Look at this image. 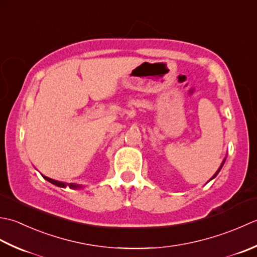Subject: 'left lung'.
<instances>
[{
  "mask_svg": "<svg viewBox=\"0 0 257 257\" xmlns=\"http://www.w3.org/2000/svg\"><path fill=\"white\" fill-rule=\"evenodd\" d=\"M225 161H226V156H225V159L223 160V162H222V164H221V166H219V167H218V170L216 171V173H215V174H214V175H213V176L211 177V179H209V181H212L213 179H215V177H216V175L218 174V173H219V171H221V169H222V167H223V165H224V163H225ZM209 181H208V182H209Z\"/></svg>",
  "mask_w": 257,
  "mask_h": 257,
  "instance_id": "1",
  "label": "left lung"
}]
</instances>
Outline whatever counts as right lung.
<instances>
[{
	"label": "right lung",
	"instance_id": "add662e5",
	"mask_svg": "<svg viewBox=\"0 0 257 257\" xmlns=\"http://www.w3.org/2000/svg\"><path fill=\"white\" fill-rule=\"evenodd\" d=\"M42 176H43L46 181H49L50 183H52L53 185L62 187V188L70 187V188H72V190H77V188L83 187L81 184H75V183H64V182H60V181H56V180H53V179H50V177H48V176H44V175H42Z\"/></svg>",
	"mask_w": 257,
	"mask_h": 257
}]
</instances>
